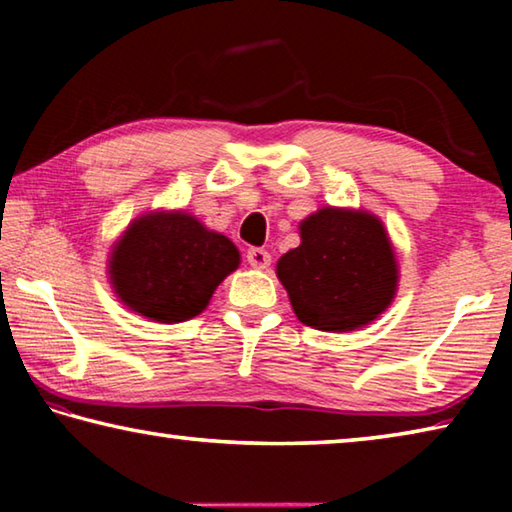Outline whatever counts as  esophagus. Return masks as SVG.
<instances>
[{
  "label": "esophagus",
  "instance_id": "obj_1",
  "mask_svg": "<svg viewBox=\"0 0 512 512\" xmlns=\"http://www.w3.org/2000/svg\"><path fill=\"white\" fill-rule=\"evenodd\" d=\"M246 259L253 268H268V264H271V253L264 248H248Z\"/></svg>",
  "mask_w": 512,
  "mask_h": 512
}]
</instances>
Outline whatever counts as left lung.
<instances>
[{
  "instance_id": "obj_1",
  "label": "left lung",
  "mask_w": 512,
  "mask_h": 512,
  "mask_svg": "<svg viewBox=\"0 0 512 512\" xmlns=\"http://www.w3.org/2000/svg\"><path fill=\"white\" fill-rule=\"evenodd\" d=\"M300 239L277 262V277L300 323L350 332L391 305L397 264L375 216L323 207L300 223Z\"/></svg>"
}]
</instances>
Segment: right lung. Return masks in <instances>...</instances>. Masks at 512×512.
Listing matches in <instances>:
<instances>
[{"label": "right lung", "mask_w": 512, "mask_h": 512, "mask_svg": "<svg viewBox=\"0 0 512 512\" xmlns=\"http://www.w3.org/2000/svg\"><path fill=\"white\" fill-rule=\"evenodd\" d=\"M237 266V246L194 216L146 214L128 225L115 246L110 277L119 300L137 314L183 323L201 314Z\"/></svg>", "instance_id": "add662e5"}]
</instances>
